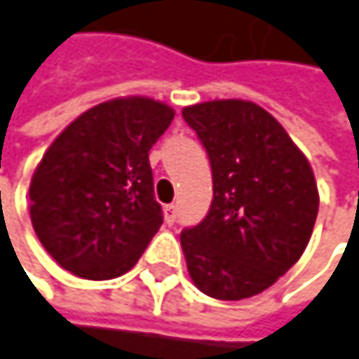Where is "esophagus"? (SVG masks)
I'll return each instance as SVG.
<instances>
[{"instance_id": "esophagus-1", "label": "esophagus", "mask_w": 359, "mask_h": 359, "mask_svg": "<svg viewBox=\"0 0 359 359\" xmlns=\"http://www.w3.org/2000/svg\"><path fill=\"white\" fill-rule=\"evenodd\" d=\"M177 214H179V208H177L175 203L164 205V218H166L168 224H175V222H177Z\"/></svg>"}]
</instances>
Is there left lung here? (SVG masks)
Listing matches in <instances>:
<instances>
[{
  "label": "left lung",
  "instance_id": "1",
  "mask_svg": "<svg viewBox=\"0 0 359 359\" xmlns=\"http://www.w3.org/2000/svg\"><path fill=\"white\" fill-rule=\"evenodd\" d=\"M214 182L208 216L180 233L189 274L210 297L237 302L274 285L306 250L318 189L306 156L264 108L243 100L182 109Z\"/></svg>",
  "mask_w": 359,
  "mask_h": 359
}]
</instances>
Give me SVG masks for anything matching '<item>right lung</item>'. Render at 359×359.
<instances>
[{
	"label": "right lung",
	"instance_id": "right-lung-1",
	"mask_svg": "<svg viewBox=\"0 0 359 359\" xmlns=\"http://www.w3.org/2000/svg\"><path fill=\"white\" fill-rule=\"evenodd\" d=\"M175 118L147 97L81 114L45 151L31 180V220L68 272L108 280L130 270L164 222L149 149Z\"/></svg>",
	"mask_w": 359,
	"mask_h": 359
}]
</instances>
